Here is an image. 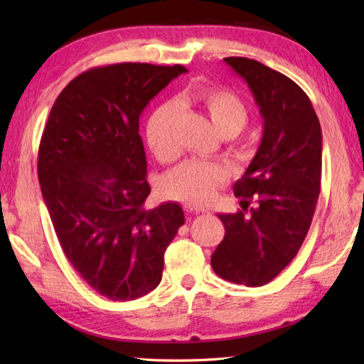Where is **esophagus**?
Returning a JSON list of instances; mask_svg holds the SVG:
<instances>
[{
	"label": "esophagus",
	"mask_w": 364,
	"mask_h": 364,
	"mask_svg": "<svg viewBox=\"0 0 364 364\" xmlns=\"http://www.w3.org/2000/svg\"><path fill=\"white\" fill-rule=\"evenodd\" d=\"M184 211L186 213H191V214H200V213H206L205 208H200V206H196V205H189V203H184L183 205Z\"/></svg>",
	"instance_id": "esophagus-1"
}]
</instances>
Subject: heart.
Segmentation results:
<instances>
[{"mask_svg":"<svg viewBox=\"0 0 364 364\" xmlns=\"http://www.w3.org/2000/svg\"><path fill=\"white\" fill-rule=\"evenodd\" d=\"M189 100L191 98H181L180 103L186 105ZM194 100L203 106L213 125L223 137L239 134L249 122V109L242 100L227 89H206L196 94ZM180 115V105L168 102L159 106L146 123V142L161 162L173 161L180 153L175 137V128ZM225 180V170L220 166L189 159L164 176L161 189L168 200L198 206L211 202Z\"/></svg>","mask_w":364,"mask_h":364,"instance_id":"obj_1","label":"heart"}]
</instances>
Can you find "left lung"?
I'll return each instance as SVG.
<instances>
[{
    "label": "left lung",
    "mask_w": 364,
    "mask_h": 364,
    "mask_svg": "<svg viewBox=\"0 0 364 364\" xmlns=\"http://www.w3.org/2000/svg\"><path fill=\"white\" fill-rule=\"evenodd\" d=\"M223 60L247 82L264 128L233 186L242 210L219 214L225 236L211 266L223 280L262 286L294 259L310 230L321 191L322 131L310 98L288 76L249 58Z\"/></svg>",
    "instance_id": "left-lung-1"
}]
</instances>
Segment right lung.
<instances>
[{
  "mask_svg": "<svg viewBox=\"0 0 364 364\" xmlns=\"http://www.w3.org/2000/svg\"><path fill=\"white\" fill-rule=\"evenodd\" d=\"M186 72L134 63L90 68L60 92L43 129L38 183L59 244L84 282L111 300L156 288L184 223L175 202L144 208L150 184L139 117Z\"/></svg>",
  "mask_w": 364,
  "mask_h": 364,
  "instance_id": "1",
  "label": "right lung"
}]
</instances>
